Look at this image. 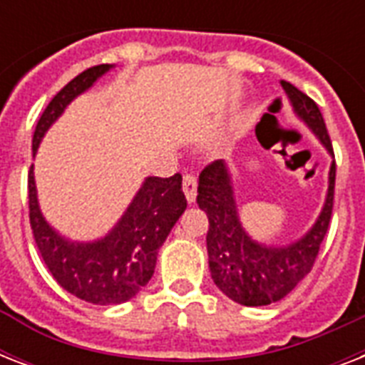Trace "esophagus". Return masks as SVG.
Segmentation results:
<instances>
[{"label": "esophagus", "instance_id": "34e87169", "mask_svg": "<svg viewBox=\"0 0 365 365\" xmlns=\"http://www.w3.org/2000/svg\"><path fill=\"white\" fill-rule=\"evenodd\" d=\"M182 185L187 202H195V199H197V178H195L193 174H185Z\"/></svg>", "mask_w": 365, "mask_h": 365}]
</instances>
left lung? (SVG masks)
Wrapping results in <instances>:
<instances>
[{"label":"left lung","mask_w":365,"mask_h":365,"mask_svg":"<svg viewBox=\"0 0 365 365\" xmlns=\"http://www.w3.org/2000/svg\"><path fill=\"white\" fill-rule=\"evenodd\" d=\"M282 88L299 119L334 155L331 140L317 102L292 83ZM335 160L329 168V187L317 223L305 237L288 246H265L255 242L240 225L231 176L223 160H214L200 172L197 205L208 216V265L212 280L229 299L246 307L277 303L312 271L318 250L329 229L334 210Z\"/></svg>","instance_id":"1"}]
</instances>
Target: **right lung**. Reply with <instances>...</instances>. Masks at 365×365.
<instances>
[{"label":"right lung","mask_w":365,"mask_h":365,"mask_svg":"<svg viewBox=\"0 0 365 365\" xmlns=\"http://www.w3.org/2000/svg\"><path fill=\"white\" fill-rule=\"evenodd\" d=\"M110 64L88 68L54 96L37 121L31 151L37 148L71 100L110 71ZM30 225L37 250L54 280L71 295L93 305H119L132 299L151 280L157 254L174 223L187 208L182 176L148 178L115 227L94 242L62 239L43 217L37 205L34 166L28 174Z\"/></svg>","instance_id":"obj_1"}]
</instances>
